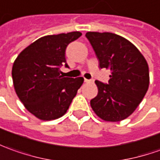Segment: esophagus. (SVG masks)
I'll list each match as a JSON object with an SVG mask.
<instances>
[{"mask_svg": "<svg viewBox=\"0 0 160 160\" xmlns=\"http://www.w3.org/2000/svg\"><path fill=\"white\" fill-rule=\"evenodd\" d=\"M84 81H85V82H90L91 80H88V79H85Z\"/></svg>", "mask_w": 160, "mask_h": 160, "instance_id": "1", "label": "esophagus"}]
</instances>
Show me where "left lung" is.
I'll return each instance as SVG.
<instances>
[{
  "label": "left lung",
  "instance_id": "1",
  "mask_svg": "<svg viewBox=\"0 0 160 160\" xmlns=\"http://www.w3.org/2000/svg\"><path fill=\"white\" fill-rule=\"evenodd\" d=\"M86 37L100 67L111 71L108 84L95 80L98 94L90 101L91 107L105 121H122L135 111L148 90V64L138 49L119 35L90 31Z\"/></svg>",
  "mask_w": 160,
  "mask_h": 160
}]
</instances>
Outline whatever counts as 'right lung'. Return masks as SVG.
Listing matches in <instances>:
<instances>
[{"instance_id":"add662e5","label":"right lung","mask_w":160,"mask_h":160,"mask_svg":"<svg viewBox=\"0 0 160 160\" xmlns=\"http://www.w3.org/2000/svg\"><path fill=\"white\" fill-rule=\"evenodd\" d=\"M81 36L79 31L50 35L38 39L18 55L12 68L16 93L28 111L43 121L66 114L82 85V77L60 75L68 67L67 45Z\"/></svg>"}]
</instances>
